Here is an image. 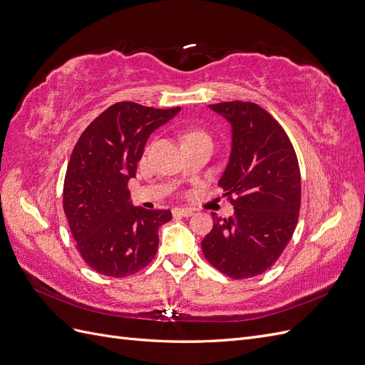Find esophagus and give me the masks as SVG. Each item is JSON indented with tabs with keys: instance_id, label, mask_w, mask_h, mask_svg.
<instances>
[{
	"instance_id": "34e87169",
	"label": "esophagus",
	"mask_w": 365,
	"mask_h": 365,
	"mask_svg": "<svg viewBox=\"0 0 365 365\" xmlns=\"http://www.w3.org/2000/svg\"><path fill=\"white\" fill-rule=\"evenodd\" d=\"M195 213V210L192 208H175L173 210V215H178V216H184V217H189Z\"/></svg>"
}]
</instances>
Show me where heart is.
Instances as JSON below:
<instances>
[{
	"label": "heart",
	"instance_id": "1",
	"mask_svg": "<svg viewBox=\"0 0 365 365\" xmlns=\"http://www.w3.org/2000/svg\"><path fill=\"white\" fill-rule=\"evenodd\" d=\"M189 140H205V141L212 143V138H210V135L207 134V132H204V130H192V132H189V134L185 135V141H189Z\"/></svg>",
	"mask_w": 365,
	"mask_h": 365
}]
</instances>
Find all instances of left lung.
<instances>
[{"label": "left lung", "instance_id": "left-lung-1", "mask_svg": "<svg viewBox=\"0 0 365 365\" xmlns=\"http://www.w3.org/2000/svg\"><path fill=\"white\" fill-rule=\"evenodd\" d=\"M233 130L231 155L219 180L235 215L220 219L201 242L212 267L231 279L269 269L294 235L302 204L297 153L284 129L251 102L208 105Z\"/></svg>", "mask_w": 365, "mask_h": 365}]
</instances>
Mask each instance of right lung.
I'll list each match as a JSON object with an SVG mask.
<instances>
[{"label":"right lung","mask_w":365,"mask_h":365,"mask_svg":"<svg viewBox=\"0 0 365 365\" xmlns=\"http://www.w3.org/2000/svg\"><path fill=\"white\" fill-rule=\"evenodd\" d=\"M180 109L118 102L96 117L76 143L63 181V212L77 251L98 274L128 277L155 257L158 228L172 213L132 205L128 182L149 135Z\"/></svg>","instance_id":"1"}]
</instances>
